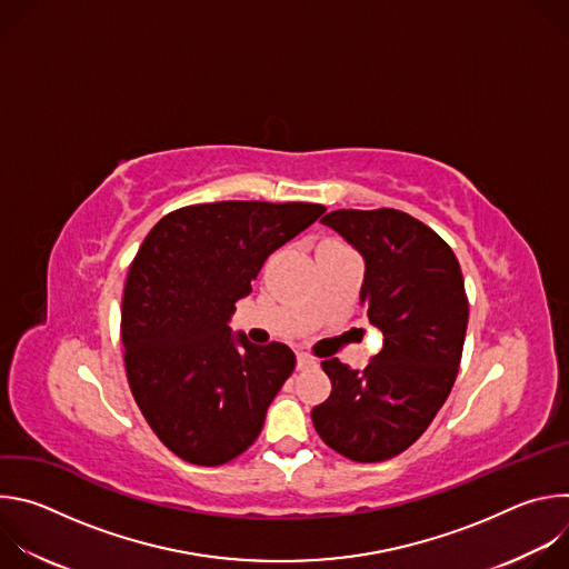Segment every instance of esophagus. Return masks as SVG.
<instances>
[{
	"instance_id": "obj_1",
	"label": "esophagus",
	"mask_w": 569,
	"mask_h": 569,
	"mask_svg": "<svg viewBox=\"0 0 569 569\" xmlns=\"http://www.w3.org/2000/svg\"><path fill=\"white\" fill-rule=\"evenodd\" d=\"M310 367H317V360L308 353H297V369L303 371V369H310Z\"/></svg>"
}]
</instances>
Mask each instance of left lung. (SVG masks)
<instances>
[{
    "label": "left lung",
    "mask_w": 569,
    "mask_h": 569,
    "mask_svg": "<svg viewBox=\"0 0 569 569\" xmlns=\"http://www.w3.org/2000/svg\"><path fill=\"white\" fill-rule=\"evenodd\" d=\"M321 222L365 257L360 303L385 342L365 371L321 362L331 396L312 426L351 461H385L428 430L455 385L468 327L461 268L435 229L398 209H338Z\"/></svg>",
    "instance_id": "8db88e82"
}]
</instances>
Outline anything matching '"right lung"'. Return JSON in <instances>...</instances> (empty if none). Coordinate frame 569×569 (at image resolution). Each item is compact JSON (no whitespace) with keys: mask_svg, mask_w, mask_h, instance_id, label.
Wrapping results in <instances>:
<instances>
[{"mask_svg":"<svg viewBox=\"0 0 569 569\" xmlns=\"http://www.w3.org/2000/svg\"><path fill=\"white\" fill-rule=\"evenodd\" d=\"M323 211L312 202L191 204L143 238L121 301L123 362L146 423L180 459L220 466L261 435L295 353L242 333L236 348L227 321L268 257Z\"/></svg>","mask_w":569,"mask_h":569,"instance_id":"add662e5","label":"right lung"}]
</instances>
